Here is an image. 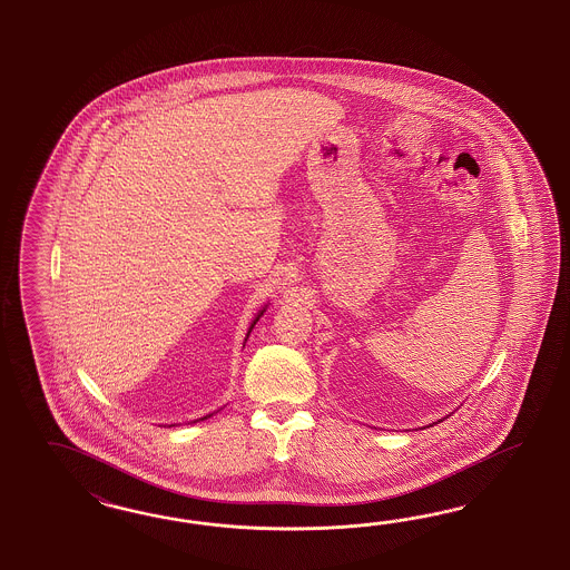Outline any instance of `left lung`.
<instances>
[{
	"label": "left lung",
	"mask_w": 570,
	"mask_h": 570,
	"mask_svg": "<svg viewBox=\"0 0 570 570\" xmlns=\"http://www.w3.org/2000/svg\"><path fill=\"white\" fill-rule=\"evenodd\" d=\"M439 422H443V420H439Z\"/></svg>",
	"instance_id": "left-lung-1"
}]
</instances>
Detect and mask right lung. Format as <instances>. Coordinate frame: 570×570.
<instances>
[{
  "label": "right lung",
  "mask_w": 570,
  "mask_h": 570,
  "mask_svg": "<svg viewBox=\"0 0 570 570\" xmlns=\"http://www.w3.org/2000/svg\"><path fill=\"white\" fill-rule=\"evenodd\" d=\"M265 311V309H263ZM263 311H261L259 315H257V317H255V322H253V324H250V328H248V334H250V330H253V326H255V324H257V322H259V317L261 315H263Z\"/></svg>",
  "instance_id": "add662e5"
}]
</instances>
